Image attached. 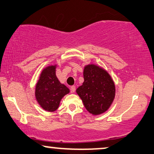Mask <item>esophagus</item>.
I'll use <instances>...</instances> for the list:
<instances>
[{
	"label": "esophagus",
	"mask_w": 154,
	"mask_h": 154,
	"mask_svg": "<svg viewBox=\"0 0 154 154\" xmlns=\"http://www.w3.org/2000/svg\"><path fill=\"white\" fill-rule=\"evenodd\" d=\"M71 92H73V93L75 92V86H71Z\"/></svg>",
	"instance_id": "obj_1"
}]
</instances>
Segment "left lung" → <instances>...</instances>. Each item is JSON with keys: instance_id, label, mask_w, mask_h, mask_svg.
Masks as SVG:
<instances>
[{"instance_id": "1", "label": "left lung", "mask_w": 154, "mask_h": 154, "mask_svg": "<svg viewBox=\"0 0 154 154\" xmlns=\"http://www.w3.org/2000/svg\"><path fill=\"white\" fill-rule=\"evenodd\" d=\"M84 82L76 89L89 113L98 115L107 111L115 97V85L103 68L88 65L83 71Z\"/></svg>"}]
</instances>
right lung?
Instances as JSON below:
<instances>
[{
	"label": "right lung",
	"instance_id": "1",
	"mask_svg": "<svg viewBox=\"0 0 154 154\" xmlns=\"http://www.w3.org/2000/svg\"><path fill=\"white\" fill-rule=\"evenodd\" d=\"M69 93V89L61 84L56 75V66L45 68L35 87V98L45 111H55L59 106L61 98Z\"/></svg>",
	"mask_w": 154,
	"mask_h": 154
}]
</instances>
